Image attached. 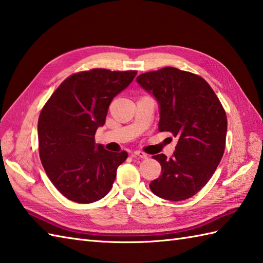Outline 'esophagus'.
<instances>
[{
    "label": "esophagus",
    "instance_id": "obj_1",
    "mask_svg": "<svg viewBox=\"0 0 263 263\" xmlns=\"http://www.w3.org/2000/svg\"><path fill=\"white\" fill-rule=\"evenodd\" d=\"M133 156L138 158H141V159H147L148 158V155L143 152H140V150H138V152L133 153Z\"/></svg>",
    "mask_w": 263,
    "mask_h": 263
}]
</instances>
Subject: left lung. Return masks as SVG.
<instances>
[{"label":"left lung","instance_id":"left-lung-1","mask_svg":"<svg viewBox=\"0 0 263 263\" xmlns=\"http://www.w3.org/2000/svg\"><path fill=\"white\" fill-rule=\"evenodd\" d=\"M159 103L158 130L177 138L171 158L154 156L161 175L149 184L153 193L181 201L202 189L219 165L225 152L227 117L215 91L203 78L166 66L137 78Z\"/></svg>","mask_w":263,"mask_h":263}]
</instances>
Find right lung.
Segmentation results:
<instances>
[{"label":"right lung","mask_w":263,"mask_h":263,"mask_svg":"<svg viewBox=\"0 0 263 263\" xmlns=\"http://www.w3.org/2000/svg\"><path fill=\"white\" fill-rule=\"evenodd\" d=\"M137 71L91 69L71 74L44 105L38 119L39 157L53 185L65 198L91 203L113 186L126 152L111 153L95 143L111 100Z\"/></svg>","instance_id":"add662e5"}]
</instances>
